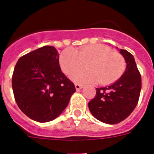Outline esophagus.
<instances>
[{"mask_svg":"<svg viewBox=\"0 0 154 154\" xmlns=\"http://www.w3.org/2000/svg\"><path fill=\"white\" fill-rule=\"evenodd\" d=\"M75 89L77 91H79L80 89H81L83 87L82 85H79V84H75Z\"/></svg>","mask_w":154,"mask_h":154,"instance_id":"34e87169","label":"esophagus"}]
</instances>
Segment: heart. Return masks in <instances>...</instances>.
Instances as JSON below:
<instances>
[{
	"label": "heart",
	"instance_id": "obj_1",
	"mask_svg": "<svg viewBox=\"0 0 154 154\" xmlns=\"http://www.w3.org/2000/svg\"><path fill=\"white\" fill-rule=\"evenodd\" d=\"M62 72L71 75L83 68L87 69L74 73L71 79L75 83L99 82L109 85L117 81L124 73L126 60L123 55L104 45L84 46L75 51L66 48L59 56Z\"/></svg>",
	"mask_w": 154,
	"mask_h": 154
}]
</instances>
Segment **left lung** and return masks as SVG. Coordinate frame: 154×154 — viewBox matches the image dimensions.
<instances>
[{"instance_id":"1","label":"left lung","mask_w":154,"mask_h":154,"mask_svg":"<svg viewBox=\"0 0 154 154\" xmlns=\"http://www.w3.org/2000/svg\"><path fill=\"white\" fill-rule=\"evenodd\" d=\"M119 52L126 62L123 75L112 85L96 88V95L89 103L91 113L98 120L116 124L129 116L138 103L141 90V75L133 55L126 50Z\"/></svg>"}]
</instances>
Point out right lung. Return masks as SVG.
Wrapping results in <instances>:
<instances>
[{
  "mask_svg": "<svg viewBox=\"0 0 154 154\" xmlns=\"http://www.w3.org/2000/svg\"><path fill=\"white\" fill-rule=\"evenodd\" d=\"M59 55L44 46L19 58L12 75V89L19 109L39 123L55 119L75 92L73 82L62 72Z\"/></svg>",
  "mask_w": 154,
  "mask_h": 154,
  "instance_id": "1",
  "label": "right lung"
}]
</instances>
